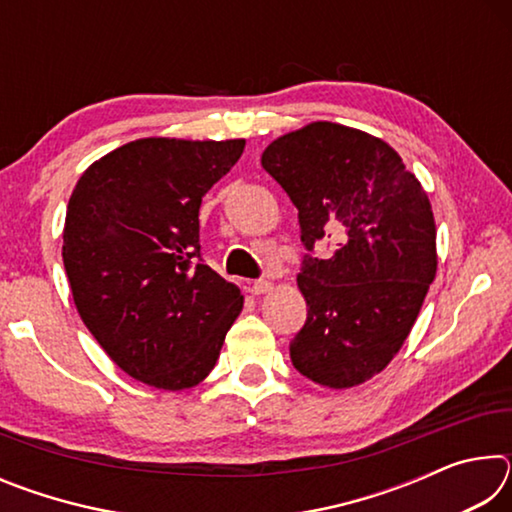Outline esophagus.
<instances>
[{
  "label": "esophagus",
  "instance_id": "1",
  "mask_svg": "<svg viewBox=\"0 0 512 512\" xmlns=\"http://www.w3.org/2000/svg\"><path fill=\"white\" fill-rule=\"evenodd\" d=\"M273 291V282L271 280H255L250 284V293H255V296H262V293Z\"/></svg>",
  "mask_w": 512,
  "mask_h": 512
}]
</instances>
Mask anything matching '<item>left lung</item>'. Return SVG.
I'll list each match as a JSON object with an SVG mask.
<instances>
[{"instance_id": "obj_1", "label": "left lung", "mask_w": 512, "mask_h": 512, "mask_svg": "<svg viewBox=\"0 0 512 512\" xmlns=\"http://www.w3.org/2000/svg\"><path fill=\"white\" fill-rule=\"evenodd\" d=\"M262 167L298 207L307 248L293 366L320 386H359L400 352L436 277L429 198L384 140L332 121L277 137ZM320 240L335 244L325 260L313 257Z\"/></svg>"}]
</instances>
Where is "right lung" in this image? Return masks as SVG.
I'll use <instances>...</instances> for the list:
<instances>
[{
    "instance_id": "add662e5",
    "label": "right lung",
    "mask_w": 512,
    "mask_h": 512,
    "mask_svg": "<svg viewBox=\"0 0 512 512\" xmlns=\"http://www.w3.org/2000/svg\"><path fill=\"white\" fill-rule=\"evenodd\" d=\"M246 140L146 137L90 164L67 203L63 262L85 327L117 366L162 391L210 375L244 296L201 259L203 196Z\"/></svg>"
}]
</instances>
